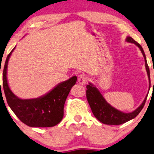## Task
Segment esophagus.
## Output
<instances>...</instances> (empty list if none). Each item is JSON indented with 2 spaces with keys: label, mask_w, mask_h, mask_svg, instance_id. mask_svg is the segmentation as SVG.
<instances>
[{
  "label": "esophagus",
  "mask_w": 154,
  "mask_h": 154,
  "mask_svg": "<svg viewBox=\"0 0 154 154\" xmlns=\"http://www.w3.org/2000/svg\"><path fill=\"white\" fill-rule=\"evenodd\" d=\"M87 79L88 77H87V75H85V74H81L78 77V82L79 85H85L86 82H87Z\"/></svg>",
  "instance_id": "obj_1"
}]
</instances>
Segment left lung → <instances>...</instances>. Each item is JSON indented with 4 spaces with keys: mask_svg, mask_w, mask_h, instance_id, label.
<instances>
[{
    "mask_svg": "<svg viewBox=\"0 0 154 154\" xmlns=\"http://www.w3.org/2000/svg\"><path fill=\"white\" fill-rule=\"evenodd\" d=\"M126 41L128 42L135 44L140 48L145 60V66H146V69L147 74H148L149 83H151L149 67L148 66V64H147L146 56H145L144 51L143 50L142 47L136 41H134L132 37H130V36H128V38H126ZM87 91H86L87 99L94 116L96 117V118H97L98 120H99L102 123L106 125H118L123 124L125 122L134 118L135 117L138 116V114L141 112L142 108H144L147 98L146 96L144 101L141 103V105L137 109L135 110L134 111L130 112V113H125V112H122L120 111V110L116 109L113 107H112L109 103H108L96 87H94L91 84L89 83V85H87Z\"/></svg>",
    "mask_w": 154,
    "mask_h": 154,
    "instance_id": "8db88e82",
    "label": "left lung"
}]
</instances>
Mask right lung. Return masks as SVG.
<instances>
[{
  "label": "right lung",
  "instance_id": "1",
  "mask_svg": "<svg viewBox=\"0 0 154 154\" xmlns=\"http://www.w3.org/2000/svg\"><path fill=\"white\" fill-rule=\"evenodd\" d=\"M15 48L7 56L3 72V87L8 106L26 125L33 128H50L56 125L63 118L65 101L71 88L77 82V77L74 76L59 84L42 97L20 99L10 89L6 77L8 60Z\"/></svg>",
  "mask_w": 154,
  "mask_h": 154
}]
</instances>
